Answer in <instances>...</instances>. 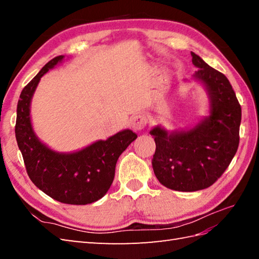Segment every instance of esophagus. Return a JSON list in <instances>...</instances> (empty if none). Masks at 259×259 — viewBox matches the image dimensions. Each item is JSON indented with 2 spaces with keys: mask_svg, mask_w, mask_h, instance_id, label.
I'll return each mask as SVG.
<instances>
[{
  "mask_svg": "<svg viewBox=\"0 0 259 259\" xmlns=\"http://www.w3.org/2000/svg\"><path fill=\"white\" fill-rule=\"evenodd\" d=\"M147 124V117L145 114H135L133 115V118L130 119V125L135 131H140L146 126Z\"/></svg>",
  "mask_w": 259,
  "mask_h": 259,
  "instance_id": "34e87169",
  "label": "esophagus"
}]
</instances>
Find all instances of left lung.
I'll list each match as a JSON object with an SVG mask.
<instances>
[{
  "label": "left lung",
  "mask_w": 259,
  "mask_h": 259,
  "mask_svg": "<svg viewBox=\"0 0 259 259\" xmlns=\"http://www.w3.org/2000/svg\"><path fill=\"white\" fill-rule=\"evenodd\" d=\"M191 57L198 68L192 79L208 97L207 114L185 129L169 131L157 124L149 131L156 142L153 172L161 185L177 191L210 187L227 169L239 144L241 108L232 84L196 53Z\"/></svg>",
  "instance_id": "left-lung-1"
}]
</instances>
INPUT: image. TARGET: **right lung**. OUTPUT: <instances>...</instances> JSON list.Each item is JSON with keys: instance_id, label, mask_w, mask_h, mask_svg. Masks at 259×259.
I'll return each instance as SVG.
<instances>
[{"instance_id": "add662e5", "label": "right lung", "mask_w": 259, "mask_h": 259, "mask_svg": "<svg viewBox=\"0 0 259 259\" xmlns=\"http://www.w3.org/2000/svg\"><path fill=\"white\" fill-rule=\"evenodd\" d=\"M64 58L52 59L22 90L16 109L15 138L27 175L38 189L60 202L87 205L107 194L118 158L137 139V135L124 129L71 152L54 150L38 139L31 120L32 99L42 76Z\"/></svg>"}]
</instances>
